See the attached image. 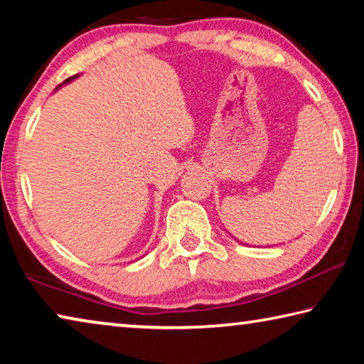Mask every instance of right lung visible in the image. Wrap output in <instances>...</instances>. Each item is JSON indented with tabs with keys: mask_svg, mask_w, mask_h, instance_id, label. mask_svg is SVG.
<instances>
[{
	"mask_svg": "<svg viewBox=\"0 0 364 364\" xmlns=\"http://www.w3.org/2000/svg\"><path fill=\"white\" fill-rule=\"evenodd\" d=\"M75 78H78V75H73V77H70V78H67V80H65V82H64L63 85H67V83H70V82H73V80H75ZM63 85H59V86H58V88H60V86H63Z\"/></svg>",
	"mask_w": 364,
	"mask_h": 364,
	"instance_id": "right-lung-1",
	"label": "right lung"
}]
</instances>
